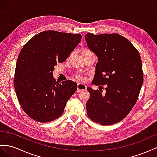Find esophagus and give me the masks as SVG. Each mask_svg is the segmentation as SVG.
Returning <instances> with one entry per match:
<instances>
[{
    "label": "esophagus",
    "instance_id": "obj_1",
    "mask_svg": "<svg viewBox=\"0 0 157 157\" xmlns=\"http://www.w3.org/2000/svg\"><path fill=\"white\" fill-rule=\"evenodd\" d=\"M87 89V86L83 83H78V89H77V91L78 92H81L82 91L86 90Z\"/></svg>",
    "mask_w": 157,
    "mask_h": 157
}]
</instances>
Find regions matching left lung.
<instances>
[{"instance_id": "obj_1", "label": "left lung", "mask_w": 157, "mask_h": 157, "mask_svg": "<svg viewBox=\"0 0 157 157\" xmlns=\"http://www.w3.org/2000/svg\"><path fill=\"white\" fill-rule=\"evenodd\" d=\"M85 39L98 59L93 83L106 84L105 94H102V86L99 90L87 87L90 94L86 106L87 115L102 125L117 123L137 101L143 83L141 58L135 46L119 34L88 33Z\"/></svg>"}]
</instances>
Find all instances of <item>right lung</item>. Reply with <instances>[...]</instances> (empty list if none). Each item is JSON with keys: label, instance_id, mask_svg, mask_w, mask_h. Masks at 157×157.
I'll return each instance as SVG.
<instances>
[{"label": "right lung", "instance_id": "1", "mask_svg": "<svg viewBox=\"0 0 157 157\" xmlns=\"http://www.w3.org/2000/svg\"><path fill=\"white\" fill-rule=\"evenodd\" d=\"M81 40V34L48 30L35 35L22 48L14 86L22 108L33 119L46 123L62 115L78 85L71 80L56 82L53 71L57 62L66 61Z\"/></svg>", "mask_w": 157, "mask_h": 157}]
</instances>
